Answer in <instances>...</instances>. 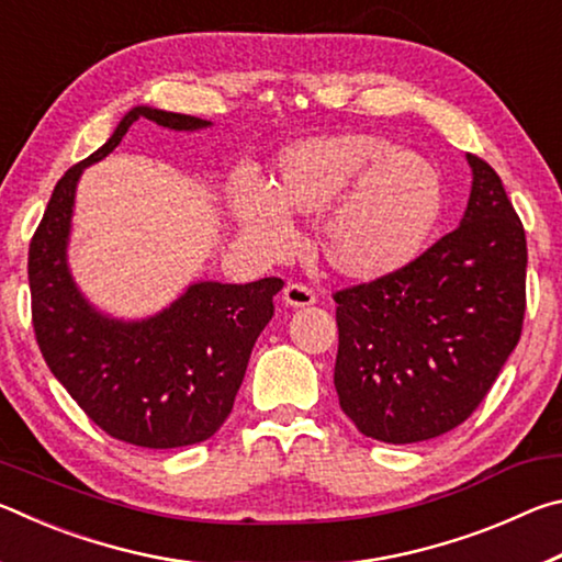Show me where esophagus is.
<instances>
[{"label": "esophagus", "mask_w": 562, "mask_h": 562, "mask_svg": "<svg viewBox=\"0 0 562 562\" xmlns=\"http://www.w3.org/2000/svg\"><path fill=\"white\" fill-rule=\"evenodd\" d=\"M282 300L288 307H310V304L317 302L315 292H312L307 284H302V282H290L282 292Z\"/></svg>", "instance_id": "34e87169"}]
</instances>
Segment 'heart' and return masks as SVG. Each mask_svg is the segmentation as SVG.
<instances>
[{
  "label": "heart",
  "mask_w": 562,
  "mask_h": 562,
  "mask_svg": "<svg viewBox=\"0 0 562 562\" xmlns=\"http://www.w3.org/2000/svg\"><path fill=\"white\" fill-rule=\"evenodd\" d=\"M231 207L265 255L294 243L290 215H317V250L355 282L382 280L414 262L443 211L439 170L416 150L374 133L307 138L282 150L268 186L235 180Z\"/></svg>",
  "instance_id": "1"
}]
</instances>
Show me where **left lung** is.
Returning a JSON list of instances; mask_svg holds the SVG:
<instances>
[{
	"label": "left lung",
	"mask_w": 562,
	"mask_h": 562,
	"mask_svg": "<svg viewBox=\"0 0 562 562\" xmlns=\"http://www.w3.org/2000/svg\"><path fill=\"white\" fill-rule=\"evenodd\" d=\"M461 225L389 278L335 292V389L357 429L416 443L456 429L496 382L526 315L528 247L486 160Z\"/></svg>",
	"instance_id": "left-lung-1"
}]
</instances>
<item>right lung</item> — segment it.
<instances>
[{"instance_id": "1", "label": "right lung", "mask_w": 562, "mask_h": 562, "mask_svg": "<svg viewBox=\"0 0 562 562\" xmlns=\"http://www.w3.org/2000/svg\"><path fill=\"white\" fill-rule=\"evenodd\" d=\"M138 119L173 131L211 126L136 106L97 154L66 170L30 243L32 325L52 374L99 429L144 449H178L211 439L231 416L284 282H195L170 307L138 322L111 319L83 300L66 265L76 183Z\"/></svg>"}]
</instances>
